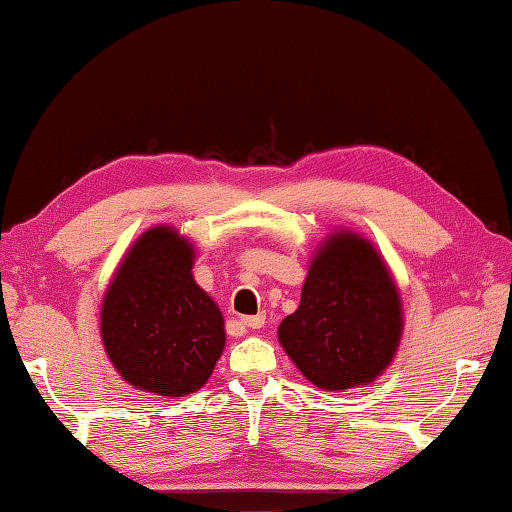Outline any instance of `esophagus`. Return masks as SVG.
I'll return each mask as SVG.
<instances>
[{
    "mask_svg": "<svg viewBox=\"0 0 512 512\" xmlns=\"http://www.w3.org/2000/svg\"><path fill=\"white\" fill-rule=\"evenodd\" d=\"M242 324H245V326H247V328H251V330H258V328H263V326H265V315L245 317V319H242Z\"/></svg>",
    "mask_w": 512,
    "mask_h": 512,
    "instance_id": "1",
    "label": "esophagus"
}]
</instances>
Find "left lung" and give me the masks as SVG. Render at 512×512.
Wrapping results in <instances>:
<instances>
[{
	"instance_id": "obj_1",
	"label": "left lung",
	"mask_w": 512,
	"mask_h": 512,
	"mask_svg": "<svg viewBox=\"0 0 512 512\" xmlns=\"http://www.w3.org/2000/svg\"><path fill=\"white\" fill-rule=\"evenodd\" d=\"M402 335L396 283L369 240L328 236L312 258L297 312L279 342L306 378L326 391L373 382L391 364Z\"/></svg>"
}]
</instances>
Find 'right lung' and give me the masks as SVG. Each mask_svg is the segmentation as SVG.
Wrapping results in <instances>:
<instances>
[{
    "label": "right lung",
    "instance_id": "right-lung-1",
    "mask_svg": "<svg viewBox=\"0 0 512 512\" xmlns=\"http://www.w3.org/2000/svg\"><path fill=\"white\" fill-rule=\"evenodd\" d=\"M195 249L173 227L134 242L107 288L101 337L121 378L179 398L202 389L224 351V319L193 279Z\"/></svg>",
    "mask_w": 512,
    "mask_h": 512
}]
</instances>
